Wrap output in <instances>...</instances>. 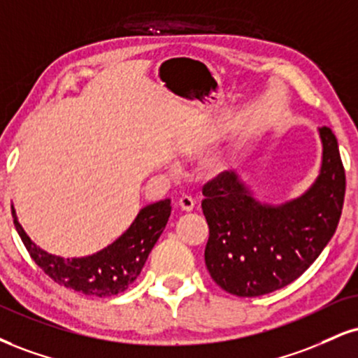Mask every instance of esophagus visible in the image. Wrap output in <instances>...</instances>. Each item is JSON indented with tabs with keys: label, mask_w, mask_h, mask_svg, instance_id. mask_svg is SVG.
<instances>
[{
	"label": "esophagus",
	"mask_w": 358,
	"mask_h": 358,
	"mask_svg": "<svg viewBox=\"0 0 358 358\" xmlns=\"http://www.w3.org/2000/svg\"><path fill=\"white\" fill-rule=\"evenodd\" d=\"M178 206L183 210V212H192V210L195 208V200H193L192 196L185 195L178 200Z\"/></svg>",
	"instance_id": "esophagus-1"
}]
</instances>
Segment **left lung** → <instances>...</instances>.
Here are the masks:
<instances>
[{"mask_svg": "<svg viewBox=\"0 0 358 358\" xmlns=\"http://www.w3.org/2000/svg\"><path fill=\"white\" fill-rule=\"evenodd\" d=\"M318 136L320 170L300 196L264 203L236 171H225L203 187L201 208L210 228L205 265L228 294L260 296L287 287L334 236L345 196V171L330 128H318Z\"/></svg>", "mask_w": 358, "mask_h": 358, "instance_id": "1", "label": "left lung"}]
</instances>
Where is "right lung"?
Wrapping results in <instances>:
<instances>
[{"label": "right lung", "mask_w": 358, "mask_h": 358, "mask_svg": "<svg viewBox=\"0 0 358 358\" xmlns=\"http://www.w3.org/2000/svg\"><path fill=\"white\" fill-rule=\"evenodd\" d=\"M15 227L36 265L59 285L90 296H113L135 282L146 258L158 242L171 213V200L157 201L140 210L136 218L113 243L86 257L63 258L38 247L20 225L11 205Z\"/></svg>", "instance_id": "add662e5"}]
</instances>
